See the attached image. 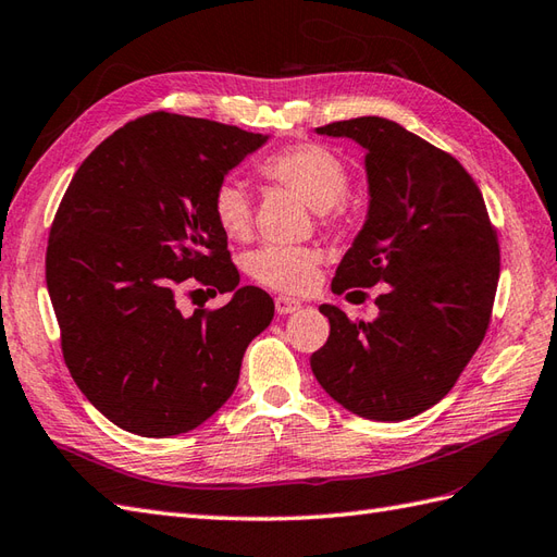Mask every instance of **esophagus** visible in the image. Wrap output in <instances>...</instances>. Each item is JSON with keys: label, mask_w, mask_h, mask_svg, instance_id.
Masks as SVG:
<instances>
[{"label": "esophagus", "mask_w": 557, "mask_h": 557, "mask_svg": "<svg viewBox=\"0 0 557 557\" xmlns=\"http://www.w3.org/2000/svg\"><path fill=\"white\" fill-rule=\"evenodd\" d=\"M299 308H301L299 299H292V296H275V310L280 315H289Z\"/></svg>", "instance_id": "esophagus-1"}]
</instances>
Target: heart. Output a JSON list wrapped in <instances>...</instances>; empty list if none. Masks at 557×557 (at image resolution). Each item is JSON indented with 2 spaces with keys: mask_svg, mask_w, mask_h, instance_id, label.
<instances>
[{
  "mask_svg": "<svg viewBox=\"0 0 557 557\" xmlns=\"http://www.w3.org/2000/svg\"><path fill=\"white\" fill-rule=\"evenodd\" d=\"M258 173L301 197L310 209L332 211L346 197L351 173L332 149L301 141L270 153L258 163ZM211 211L215 225L227 239L242 242L251 235L249 194L235 180H225L213 191ZM322 253L313 247L265 244L247 258V273L263 287L296 294L308 289L318 275Z\"/></svg>",
  "mask_w": 557,
  "mask_h": 557,
  "instance_id": "heart-1",
  "label": "heart"
}]
</instances>
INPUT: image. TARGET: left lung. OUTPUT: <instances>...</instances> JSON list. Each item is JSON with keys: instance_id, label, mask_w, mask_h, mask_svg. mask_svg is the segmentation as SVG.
I'll return each mask as SVG.
<instances>
[{"instance_id": "8db88e82", "label": "left lung", "mask_w": 557, "mask_h": 557, "mask_svg": "<svg viewBox=\"0 0 557 557\" xmlns=\"http://www.w3.org/2000/svg\"><path fill=\"white\" fill-rule=\"evenodd\" d=\"M366 149L370 206L332 292L389 284L372 322L322 304L327 344L315 380L360 418L396 422L438 404L480 348L500 273L496 230L472 175L380 115L315 127Z\"/></svg>"}]
</instances>
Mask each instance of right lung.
Masks as SVG:
<instances>
[{
	"label": "right lung",
	"mask_w": 557,
	"mask_h": 557,
	"mask_svg": "<svg viewBox=\"0 0 557 557\" xmlns=\"http://www.w3.org/2000/svg\"><path fill=\"white\" fill-rule=\"evenodd\" d=\"M265 139L153 111L103 139L63 194L47 244L63 360L89 404L125 432L163 438L209 420L273 320L270 294L237 287L211 211L215 187ZM191 283L236 294L185 317L176 294Z\"/></svg>",
	"instance_id": "1"
}]
</instances>
